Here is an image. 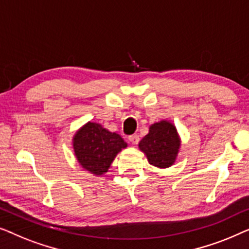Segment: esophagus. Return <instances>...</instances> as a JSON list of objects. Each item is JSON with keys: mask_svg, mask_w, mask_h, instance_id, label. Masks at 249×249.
<instances>
[{"mask_svg": "<svg viewBox=\"0 0 249 249\" xmlns=\"http://www.w3.org/2000/svg\"><path fill=\"white\" fill-rule=\"evenodd\" d=\"M128 141L132 143V144H138L139 141H140V138L138 134H133V135H129L128 136Z\"/></svg>", "mask_w": 249, "mask_h": 249, "instance_id": "obj_1", "label": "esophagus"}]
</instances>
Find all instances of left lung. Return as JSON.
<instances>
[{"label": "left lung", "mask_w": 249, "mask_h": 249, "mask_svg": "<svg viewBox=\"0 0 249 249\" xmlns=\"http://www.w3.org/2000/svg\"><path fill=\"white\" fill-rule=\"evenodd\" d=\"M139 148L157 168H168L176 161L180 139L173 123L160 121L150 126L149 133L139 143Z\"/></svg>", "instance_id": "1"}]
</instances>
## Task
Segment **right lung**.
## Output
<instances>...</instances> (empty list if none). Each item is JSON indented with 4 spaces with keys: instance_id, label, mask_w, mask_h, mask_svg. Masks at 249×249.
Segmentation results:
<instances>
[{
    "instance_id": "1",
    "label": "right lung",
    "mask_w": 249,
    "mask_h": 249,
    "mask_svg": "<svg viewBox=\"0 0 249 249\" xmlns=\"http://www.w3.org/2000/svg\"><path fill=\"white\" fill-rule=\"evenodd\" d=\"M126 146L120 134L92 122L83 125L73 136V149L78 162L96 176L107 173L117 153Z\"/></svg>"
}]
</instances>
